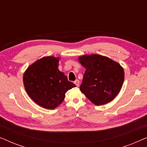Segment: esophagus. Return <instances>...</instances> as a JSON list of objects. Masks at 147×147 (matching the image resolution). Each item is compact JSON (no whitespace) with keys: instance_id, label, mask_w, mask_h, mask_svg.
Returning <instances> with one entry per match:
<instances>
[{"instance_id":"obj_1","label":"esophagus","mask_w":147,"mask_h":147,"mask_svg":"<svg viewBox=\"0 0 147 147\" xmlns=\"http://www.w3.org/2000/svg\"><path fill=\"white\" fill-rule=\"evenodd\" d=\"M74 84H76V86H78H78H80V81H79V80H76V81L74 82Z\"/></svg>"}]
</instances>
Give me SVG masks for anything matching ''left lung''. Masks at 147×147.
Segmentation results:
<instances>
[{"instance_id": "1", "label": "left lung", "mask_w": 147, "mask_h": 147, "mask_svg": "<svg viewBox=\"0 0 147 147\" xmlns=\"http://www.w3.org/2000/svg\"><path fill=\"white\" fill-rule=\"evenodd\" d=\"M78 61L86 68L80 90L96 106L116 98L124 80L123 67L118 62L99 54L84 55Z\"/></svg>"}]
</instances>
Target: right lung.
Here are the masks:
<instances>
[{"label":"right lung","instance_id":"add662e5","mask_svg":"<svg viewBox=\"0 0 147 147\" xmlns=\"http://www.w3.org/2000/svg\"><path fill=\"white\" fill-rule=\"evenodd\" d=\"M59 57L47 56L32 63L23 74V84L30 98L46 109L60 105L68 90L76 87L58 69Z\"/></svg>","mask_w":147,"mask_h":147}]
</instances>
